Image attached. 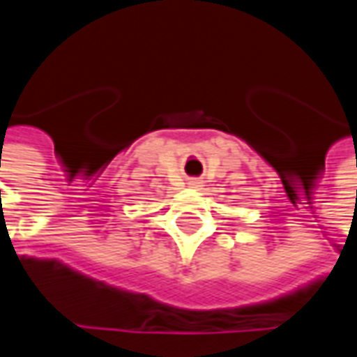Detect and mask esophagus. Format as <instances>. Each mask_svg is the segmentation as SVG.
<instances>
[{
    "label": "esophagus",
    "instance_id": "esophagus-1",
    "mask_svg": "<svg viewBox=\"0 0 357 357\" xmlns=\"http://www.w3.org/2000/svg\"><path fill=\"white\" fill-rule=\"evenodd\" d=\"M189 187H193V189H201V187H203V179L191 178L189 179Z\"/></svg>",
    "mask_w": 357,
    "mask_h": 357
}]
</instances>
